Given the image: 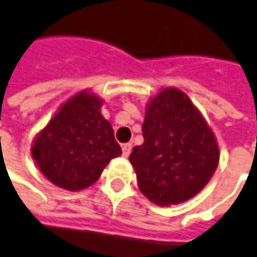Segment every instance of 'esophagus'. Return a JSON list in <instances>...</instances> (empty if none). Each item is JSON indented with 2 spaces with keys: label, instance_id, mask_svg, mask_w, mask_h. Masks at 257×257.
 <instances>
[{
  "label": "esophagus",
  "instance_id": "1",
  "mask_svg": "<svg viewBox=\"0 0 257 257\" xmlns=\"http://www.w3.org/2000/svg\"><path fill=\"white\" fill-rule=\"evenodd\" d=\"M131 150H132V144H131V143L122 144V153H123V156H125V158H128L129 153H131Z\"/></svg>",
  "mask_w": 257,
  "mask_h": 257
}]
</instances>
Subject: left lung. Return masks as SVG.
<instances>
[{
	"instance_id": "left-lung-1",
	"label": "left lung",
	"mask_w": 257,
	"mask_h": 257,
	"mask_svg": "<svg viewBox=\"0 0 257 257\" xmlns=\"http://www.w3.org/2000/svg\"><path fill=\"white\" fill-rule=\"evenodd\" d=\"M144 143L129 161L138 187L158 205L193 198L213 177L219 147L213 131L189 96L176 87L161 90L146 107Z\"/></svg>"
}]
</instances>
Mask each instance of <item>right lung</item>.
I'll list each match as a JSON object with an SVG mask.
<instances>
[{
	"label": "right lung",
	"mask_w": 257,
	"mask_h": 257,
	"mask_svg": "<svg viewBox=\"0 0 257 257\" xmlns=\"http://www.w3.org/2000/svg\"><path fill=\"white\" fill-rule=\"evenodd\" d=\"M102 99L89 90L71 96L34 140L31 153L44 177L58 187L81 190L99 179L107 164L122 155Z\"/></svg>",
	"instance_id": "obj_1"
}]
</instances>
